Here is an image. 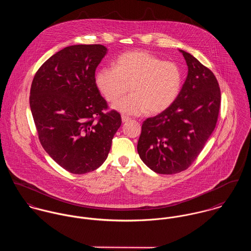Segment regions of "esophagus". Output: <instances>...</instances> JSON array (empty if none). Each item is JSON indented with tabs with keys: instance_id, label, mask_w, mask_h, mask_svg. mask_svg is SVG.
<instances>
[{
	"instance_id": "34e87169",
	"label": "esophagus",
	"mask_w": 251,
	"mask_h": 251,
	"mask_svg": "<svg viewBox=\"0 0 251 251\" xmlns=\"http://www.w3.org/2000/svg\"><path fill=\"white\" fill-rule=\"evenodd\" d=\"M122 121H123V123H127L128 121H130V118H129V117H126V116H125V115H123V116H122Z\"/></svg>"
}]
</instances>
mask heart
Returning a JSON list of instances; mask_svg holds the SVG:
<instances>
[{
  "label": "heart",
  "mask_w": 251,
  "mask_h": 251,
  "mask_svg": "<svg viewBox=\"0 0 251 251\" xmlns=\"http://www.w3.org/2000/svg\"><path fill=\"white\" fill-rule=\"evenodd\" d=\"M95 84L108 102H115L127 92L130 95L119 100L113 108L126 115L162 113L179 96L182 74L179 66L144 50L120 55L113 68H101L95 75Z\"/></svg>",
  "instance_id": "obj_1"
}]
</instances>
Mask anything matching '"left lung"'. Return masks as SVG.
Here are the masks:
<instances>
[{
    "label": "left lung",
    "mask_w": 251,
    "mask_h": 251,
    "mask_svg": "<svg viewBox=\"0 0 251 251\" xmlns=\"http://www.w3.org/2000/svg\"><path fill=\"white\" fill-rule=\"evenodd\" d=\"M187 76L175 102L142 125L137 151L144 163L157 174L187 169L215 130L220 89L215 74L191 54L179 50Z\"/></svg>",
    "instance_id": "1"
}]
</instances>
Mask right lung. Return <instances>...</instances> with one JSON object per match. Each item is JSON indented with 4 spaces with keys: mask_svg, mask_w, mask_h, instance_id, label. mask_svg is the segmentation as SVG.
<instances>
[{
    "mask_svg": "<svg viewBox=\"0 0 251 251\" xmlns=\"http://www.w3.org/2000/svg\"><path fill=\"white\" fill-rule=\"evenodd\" d=\"M107 48L72 45L50 57L34 77L30 107L45 151L72 174L98 169L107 158L121 115L107 110L95 84Z\"/></svg>",
    "mask_w": 251,
    "mask_h": 251,
    "instance_id": "add662e5",
    "label": "right lung"
}]
</instances>
